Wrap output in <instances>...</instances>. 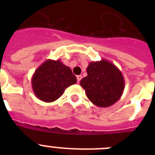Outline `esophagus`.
<instances>
[{
	"label": "esophagus",
	"instance_id": "34e87169",
	"mask_svg": "<svg viewBox=\"0 0 155 155\" xmlns=\"http://www.w3.org/2000/svg\"><path fill=\"white\" fill-rule=\"evenodd\" d=\"M81 78H82L81 75H78V76H77V80H78V82H80L81 80Z\"/></svg>",
	"mask_w": 155,
	"mask_h": 155
}]
</instances>
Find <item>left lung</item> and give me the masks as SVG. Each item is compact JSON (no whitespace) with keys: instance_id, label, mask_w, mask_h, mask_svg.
<instances>
[{"instance_id":"obj_1","label":"left lung","mask_w":155,"mask_h":155,"mask_svg":"<svg viewBox=\"0 0 155 155\" xmlns=\"http://www.w3.org/2000/svg\"><path fill=\"white\" fill-rule=\"evenodd\" d=\"M87 74L80 84L94 105L102 108L109 107L121 98L125 87L124 78L113 63L105 59L90 62Z\"/></svg>"}]
</instances>
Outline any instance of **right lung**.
Wrapping results in <instances>:
<instances>
[{
  "label": "right lung",
  "mask_w": 155,
  "mask_h": 155,
  "mask_svg": "<svg viewBox=\"0 0 155 155\" xmlns=\"http://www.w3.org/2000/svg\"><path fill=\"white\" fill-rule=\"evenodd\" d=\"M76 82V76L61 60L49 59L35 70L31 77L34 94L45 102H52L58 99L67 87Z\"/></svg>",
  "instance_id": "1"
}]
</instances>
